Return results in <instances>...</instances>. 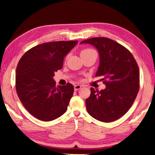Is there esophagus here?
<instances>
[{"mask_svg": "<svg viewBox=\"0 0 155 155\" xmlns=\"http://www.w3.org/2000/svg\"><path fill=\"white\" fill-rule=\"evenodd\" d=\"M81 87V86L80 85H74V90H75V91H77V90H78Z\"/></svg>", "mask_w": 155, "mask_h": 155, "instance_id": "34e87169", "label": "esophagus"}]
</instances>
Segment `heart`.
<instances>
[{"instance_id":"obj_1","label":"heart","mask_w":155,"mask_h":155,"mask_svg":"<svg viewBox=\"0 0 155 155\" xmlns=\"http://www.w3.org/2000/svg\"><path fill=\"white\" fill-rule=\"evenodd\" d=\"M91 51H92V50H91V49H85V50H83V51H81V54H84V53H87V52H91Z\"/></svg>"}]
</instances>
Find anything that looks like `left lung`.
<instances>
[{"instance_id": "8db88e82", "label": "left lung", "mask_w": 155, "mask_h": 155, "mask_svg": "<svg viewBox=\"0 0 155 155\" xmlns=\"http://www.w3.org/2000/svg\"><path fill=\"white\" fill-rule=\"evenodd\" d=\"M94 46L99 53L96 77H102L104 90L91 87L85 103L88 114L103 122L123 116L134 103L140 89V70L133 54L121 44L107 38H92L80 43Z\"/></svg>"}]
</instances>
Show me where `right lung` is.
I'll list each match as a JSON object with an SVG mask.
<instances>
[{"label":"right lung","mask_w":155,"mask_h":155,"mask_svg":"<svg viewBox=\"0 0 155 155\" xmlns=\"http://www.w3.org/2000/svg\"><path fill=\"white\" fill-rule=\"evenodd\" d=\"M78 41H52L26 52L18 62L15 88L25 108L44 122L58 118L66 111L74 87L68 83L56 86L54 72L61 70L65 56Z\"/></svg>","instance_id":"obj_1"}]
</instances>
